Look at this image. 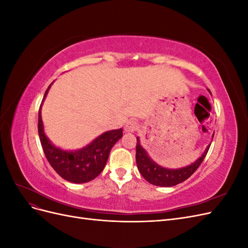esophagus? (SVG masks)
<instances>
[{"label": "esophagus", "instance_id": "esophagus-1", "mask_svg": "<svg viewBox=\"0 0 248 248\" xmlns=\"http://www.w3.org/2000/svg\"><path fill=\"white\" fill-rule=\"evenodd\" d=\"M138 123L136 121H128L125 124V131L127 132H134L138 129Z\"/></svg>", "mask_w": 248, "mask_h": 248}]
</instances>
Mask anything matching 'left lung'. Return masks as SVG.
<instances>
[{
    "instance_id": "left-lung-1",
    "label": "left lung",
    "mask_w": 248,
    "mask_h": 248,
    "mask_svg": "<svg viewBox=\"0 0 248 248\" xmlns=\"http://www.w3.org/2000/svg\"><path fill=\"white\" fill-rule=\"evenodd\" d=\"M210 92V91H209ZM214 137V133L212 139ZM210 145L207 146L204 153H202L199 158L192 162L189 166H186L180 169H167L159 166L158 163L155 162L151 157L149 156L148 152L141 147L140 138H137V154L136 160L137 166L141 174L149 183L156 186L161 187H171L179 183L184 182L185 180L188 179L194 171L198 170L201 163L206 157Z\"/></svg>"
}]
</instances>
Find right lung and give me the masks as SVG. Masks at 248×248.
Instances as JSON below:
<instances>
[{"mask_svg": "<svg viewBox=\"0 0 248 248\" xmlns=\"http://www.w3.org/2000/svg\"><path fill=\"white\" fill-rule=\"evenodd\" d=\"M52 82L43 96L38 115V133L43 152L52 169L67 181L77 184L92 181L106 167L111 148L123 137V129L103 132L87 146L72 151L55 146L44 132L41 117L42 103Z\"/></svg>", "mask_w": 248, "mask_h": 248, "instance_id": "add662e5", "label": "right lung"}]
</instances>
